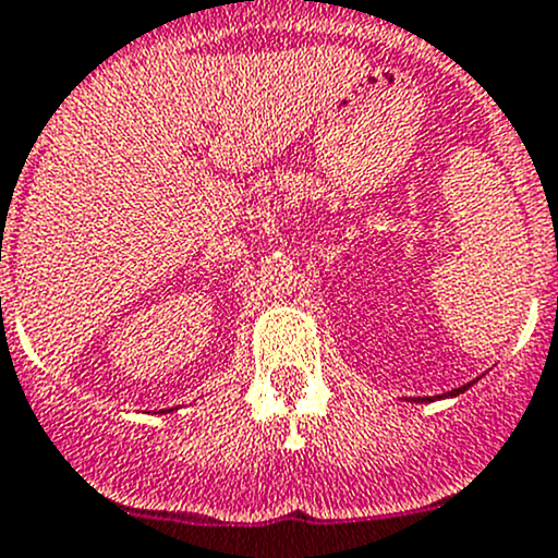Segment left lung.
<instances>
[{
    "label": "left lung",
    "instance_id": "1",
    "mask_svg": "<svg viewBox=\"0 0 558 558\" xmlns=\"http://www.w3.org/2000/svg\"><path fill=\"white\" fill-rule=\"evenodd\" d=\"M466 388H470V386H461V388H453V391H448V397H456V393H464V391H466ZM415 402H429V397H426V399H415Z\"/></svg>",
    "mask_w": 558,
    "mask_h": 558
}]
</instances>
